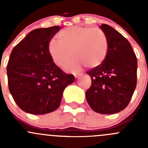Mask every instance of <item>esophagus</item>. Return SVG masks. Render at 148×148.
Masks as SVG:
<instances>
[{"label": "esophagus", "mask_w": 148, "mask_h": 148, "mask_svg": "<svg viewBox=\"0 0 148 148\" xmlns=\"http://www.w3.org/2000/svg\"><path fill=\"white\" fill-rule=\"evenodd\" d=\"M82 75V74H74V76L75 78H79Z\"/></svg>", "instance_id": "34e87169"}]
</instances>
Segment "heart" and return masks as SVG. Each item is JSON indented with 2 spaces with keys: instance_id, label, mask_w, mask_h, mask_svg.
Masks as SVG:
<instances>
[{
  "instance_id": "b5f03b06",
  "label": "heart",
  "mask_w": 148,
  "mask_h": 148,
  "mask_svg": "<svg viewBox=\"0 0 148 148\" xmlns=\"http://www.w3.org/2000/svg\"><path fill=\"white\" fill-rule=\"evenodd\" d=\"M59 41L51 39L48 51L53 63L58 66H67L69 71H78L84 65L88 68L100 66L105 60L109 49L107 37L99 28L73 26L62 30ZM72 54L71 55V53Z\"/></svg>"
}]
</instances>
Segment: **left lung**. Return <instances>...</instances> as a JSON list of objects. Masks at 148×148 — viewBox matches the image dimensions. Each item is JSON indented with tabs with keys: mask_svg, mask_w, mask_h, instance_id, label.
Segmentation results:
<instances>
[{
	"mask_svg": "<svg viewBox=\"0 0 148 148\" xmlns=\"http://www.w3.org/2000/svg\"><path fill=\"white\" fill-rule=\"evenodd\" d=\"M99 28L108 39L109 49L100 66L87 71L92 85L86 92L91 108L103 114H115L126 108L137 85L138 61L127 38L107 24Z\"/></svg>",
	"mask_w": 148,
	"mask_h": 148,
	"instance_id": "1",
	"label": "left lung"
}]
</instances>
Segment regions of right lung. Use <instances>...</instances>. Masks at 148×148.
Here are the masks:
<instances>
[{"label": "right lung", "mask_w": 148, "mask_h": 148, "mask_svg": "<svg viewBox=\"0 0 148 148\" xmlns=\"http://www.w3.org/2000/svg\"><path fill=\"white\" fill-rule=\"evenodd\" d=\"M61 26L33 30L12 50L7 66L8 88L27 113L44 114L59 107L64 90L75 80L52 61L48 43Z\"/></svg>", "instance_id": "right-lung-1"}]
</instances>
